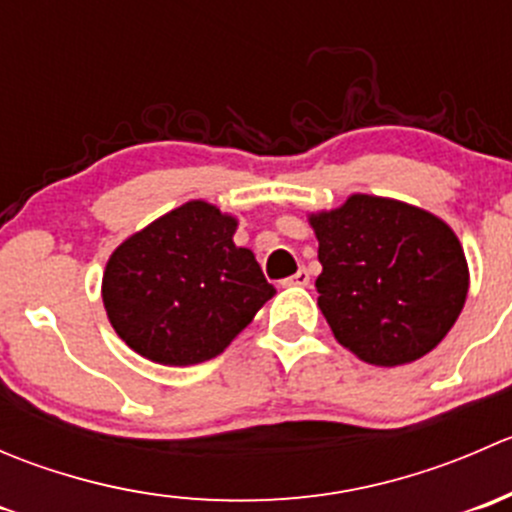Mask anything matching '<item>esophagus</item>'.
<instances>
[{
	"label": "esophagus",
	"instance_id": "34e87169",
	"mask_svg": "<svg viewBox=\"0 0 512 512\" xmlns=\"http://www.w3.org/2000/svg\"><path fill=\"white\" fill-rule=\"evenodd\" d=\"M309 285V272L304 267H299L292 277L282 280V287H307Z\"/></svg>",
	"mask_w": 512,
	"mask_h": 512
}]
</instances>
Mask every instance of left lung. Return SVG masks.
Instances as JSON below:
<instances>
[{
	"instance_id": "8db88e82",
	"label": "left lung",
	"mask_w": 512,
	"mask_h": 512,
	"mask_svg": "<svg viewBox=\"0 0 512 512\" xmlns=\"http://www.w3.org/2000/svg\"><path fill=\"white\" fill-rule=\"evenodd\" d=\"M317 302L339 344L376 366L421 359L456 324L468 265L453 230L399 200L352 195L312 215Z\"/></svg>"
}]
</instances>
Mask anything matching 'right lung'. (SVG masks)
I'll use <instances>...</instances> for the list:
<instances>
[{
    "instance_id": "add662e5",
    "label": "right lung",
    "mask_w": 512,
    "mask_h": 512,
    "mask_svg": "<svg viewBox=\"0 0 512 512\" xmlns=\"http://www.w3.org/2000/svg\"><path fill=\"white\" fill-rule=\"evenodd\" d=\"M235 227L193 200L116 247L103 307L133 352L165 366L213 359L275 294L255 255L232 242Z\"/></svg>"
}]
</instances>
